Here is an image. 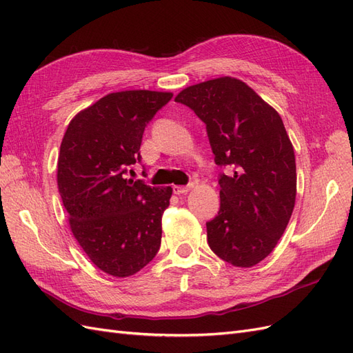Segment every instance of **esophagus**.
<instances>
[{
	"label": "esophagus",
	"mask_w": 353,
	"mask_h": 353,
	"mask_svg": "<svg viewBox=\"0 0 353 353\" xmlns=\"http://www.w3.org/2000/svg\"><path fill=\"white\" fill-rule=\"evenodd\" d=\"M172 188H174V193H175V194L181 196V194H187L188 191H190L191 188H193V184L185 185V187H183V185H174Z\"/></svg>",
	"instance_id": "1"
}]
</instances>
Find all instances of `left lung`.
<instances>
[{
    "label": "left lung",
    "mask_w": 353,
    "mask_h": 353,
    "mask_svg": "<svg viewBox=\"0 0 353 353\" xmlns=\"http://www.w3.org/2000/svg\"><path fill=\"white\" fill-rule=\"evenodd\" d=\"M175 101L206 123L219 175L221 208L206 222L208 243L222 261L250 268L284 234L296 201V160L281 116L248 83L222 77L191 85Z\"/></svg>",
    "instance_id": "1"
}]
</instances>
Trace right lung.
<instances>
[{"instance_id":"right-lung-1","label":"right lung","mask_w":353,"mask_h":353,"mask_svg":"<svg viewBox=\"0 0 353 353\" xmlns=\"http://www.w3.org/2000/svg\"><path fill=\"white\" fill-rule=\"evenodd\" d=\"M172 92H112L70 121L60 145L57 185L74 239L103 272L125 279L152 262L172 188L126 178L141 162L147 123Z\"/></svg>"}]
</instances>
